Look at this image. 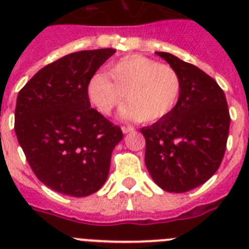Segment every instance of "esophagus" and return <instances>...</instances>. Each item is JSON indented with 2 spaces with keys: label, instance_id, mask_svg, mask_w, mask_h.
I'll list each match as a JSON object with an SVG mask.
<instances>
[{
  "label": "esophagus",
  "instance_id": "1",
  "mask_svg": "<svg viewBox=\"0 0 249 249\" xmlns=\"http://www.w3.org/2000/svg\"><path fill=\"white\" fill-rule=\"evenodd\" d=\"M133 131H135V128H133V127H131V126H127V127L123 126L122 127L123 133H129V132H133Z\"/></svg>",
  "mask_w": 249,
  "mask_h": 249
}]
</instances>
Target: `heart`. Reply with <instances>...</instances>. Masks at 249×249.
<instances>
[{"label":"heart","mask_w":249,"mask_h":249,"mask_svg":"<svg viewBox=\"0 0 249 249\" xmlns=\"http://www.w3.org/2000/svg\"><path fill=\"white\" fill-rule=\"evenodd\" d=\"M181 77L175 68L141 54L122 57L87 82V98L100 113L109 116L122 103V116L151 123L167 117L181 96Z\"/></svg>","instance_id":"b5f03b06"}]
</instances>
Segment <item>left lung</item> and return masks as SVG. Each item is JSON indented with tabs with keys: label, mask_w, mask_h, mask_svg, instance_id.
<instances>
[{
	"label": "left lung",
	"mask_w": 249,
	"mask_h": 249,
	"mask_svg": "<svg viewBox=\"0 0 249 249\" xmlns=\"http://www.w3.org/2000/svg\"><path fill=\"white\" fill-rule=\"evenodd\" d=\"M181 77V96L162 120L141 128L147 169L167 192L183 193L207 182L223 160L230 111L218 83L198 67L167 52H156Z\"/></svg>",
	"instance_id": "1"
}]
</instances>
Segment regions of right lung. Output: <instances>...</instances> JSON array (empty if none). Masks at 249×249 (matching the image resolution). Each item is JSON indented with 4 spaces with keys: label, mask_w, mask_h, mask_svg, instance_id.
<instances>
[{
    "label": "right lung",
    "mask_w": 249,
    "mask_h": 249,
    "mask_svg": "<svg viewBox=\"0 0 249 249\" xmlns=\"http://www.w3.org/2000/svg\"><path fill=\"white\" fill-rule=\"evenodd\" d=\"M116 52L80 51L39 70L17 96L15 132L27 162L43 184L62 195L86 197L108 177L121 128L94 108L87 82Z\"/></svg>",
    "instance_id": "obj_1"
}]
</instances>
